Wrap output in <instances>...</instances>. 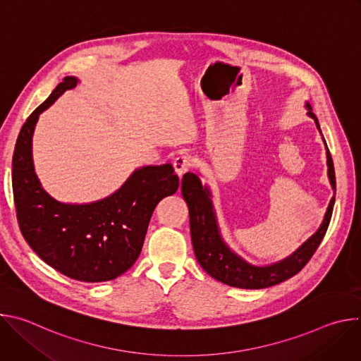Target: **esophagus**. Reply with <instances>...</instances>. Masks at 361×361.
Here are the masks:
<instances>
[{"instance_id":"1","label":"esophagus","mask_w":361,"mask_h":361,"mask_svg":"<svg viewBox=\"0 0 361 361\" xmlns=\"http://www.w3.org/2000/svg\"><path fill=\"white\" fill-rule=\"evenodd\" d=\"M192 166V159L188 156H180L174 160V170L178 177H183Z\"/></svg>"}]
</instances>
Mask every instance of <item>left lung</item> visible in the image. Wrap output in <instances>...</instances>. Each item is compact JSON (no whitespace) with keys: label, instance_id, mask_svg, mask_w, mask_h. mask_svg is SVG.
<instances>
[{"label":"left lung","instance_id":"obj_1","mask_svg":"<svg viewBox=\"0 0 361 361\" xmlns=\"http://www.w3.org/2000/svg\"><path fill=\"white\" fill-rule=\"evenodd\" d=\"M305 109L307 116L314 120L319 131L322 133L319 120L314 116L312 106L308 104V102H305ZM323 141L326 144L324 137ZM326 149L329 167L327 176L331 188L334 190L336 194L334 166L327 144ZM181 194L188 205L191 241L195 259L200 263V266L213 279L227 286L250 290L267 288L279 283H283L290 277L295 276L308 262H310L323 237L326 235L336 201V197L333 195L319 230L307 241H304L293 254L273 264L254 266L244 260L241 255L231 250V247L224 241L217 221L214 204L212 198L213 195L209 185H202L197 174L185 173L181 180Z\"/></svg>","mask_w":361,"mask_h":361}]
</instances>
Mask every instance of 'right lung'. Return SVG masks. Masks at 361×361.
<instances>
[{
    "mask_svg": "<svg viewBox=\"0 0 361 361\" xmlns=\"http://www.w3.org/2000/svg\"><path fill=\"white\" fill-rule=\"evenodd\" d=\"M77 82L66 77L24 123L13 156V192L20 230L39 259L70 279L101 283L135 263L154 209L180 183L171 164L144 166L106 198L71 204L51 197L35 174L32 134L39 114Z\"/></svg>",
    "mask_w": 361,
    "mask_h": 361,
    "instance_id": "right-lung-1",
    "label": "right lung"
}]
</instances>
